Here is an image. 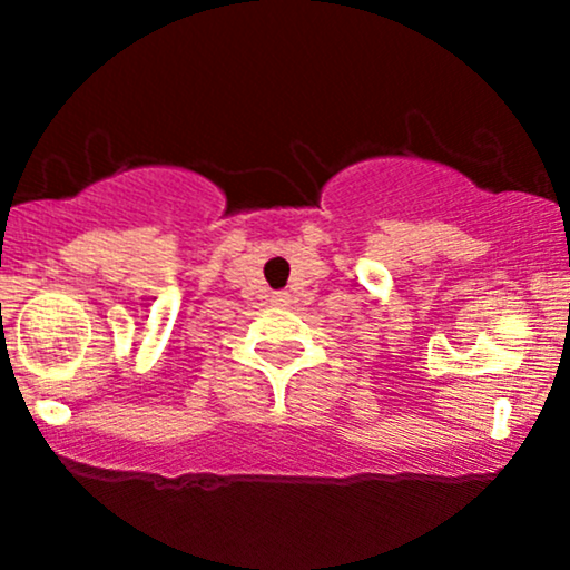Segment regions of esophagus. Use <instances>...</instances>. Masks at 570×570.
<instances>
[{"instance_id":"1","label":"esophagus","mask_w":570,"mask_h":570,"mask_svg":"<svg viewBox=\"0 0 570 570\" xmlns=\"http://www.w3.org/2000/svg\"><path fill=\"white\" fill-rule=\"evenodd\" d=\"M278 303H284V297H281V294H278Z\"/></svg>"}]
</instances>
